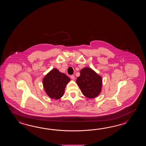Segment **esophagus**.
<instances>
[{
    "mask_svg": "<svg viewBox=\"0 0 146 146\" xmlns=\"http://www.w3.org/2000/svg\"><path fill=\"white\" fill-rule=\"evenodd\" d=\"M70 78L72 79V80H74V79H75V77H74V75H71L70 76Z\"/></svg>",
    "mask_w": 146,
    "mask_h": 146,
    "instance_id": "1",
    "label": "esophagus"
}]
</instances>
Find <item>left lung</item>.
<instances>
[{
    "instance_id": "obj_1",
    "label": "left lung",
    "mask_w": 146,
    "mask_h": 146,
    "mask_svg": "<svg viewBox=\"0 0 146 146\" xmlns=\"http://www.w3.org/2000/svg\"><path fill=\"white\" fill-rule=\"evenodd\" d=\"M80 76L76 82L84 96L90 99L98 96L101 92L102 79L89 67H85L80 70Z\"/></svg>"
}]
</instances>
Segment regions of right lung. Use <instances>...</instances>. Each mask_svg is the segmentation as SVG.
<instances>
[{"mask_svg":"<svg viewBox=\"0 0 146 146\" xmlns=\"http://www.w3.org/2000/svg\"><path fill=\"white\" fill-rule=\"evenodd\" d=\"M70 80L65 74L54 68L43 79L44 89L51 99H59L63 96L66 86Z\"/></svg>","mask_w":146,"mask_h":146,"instance_id":"right-lung-1","label":"right lung"}]
</instances>
